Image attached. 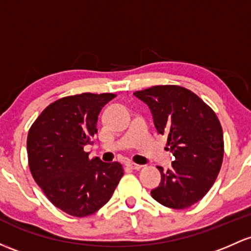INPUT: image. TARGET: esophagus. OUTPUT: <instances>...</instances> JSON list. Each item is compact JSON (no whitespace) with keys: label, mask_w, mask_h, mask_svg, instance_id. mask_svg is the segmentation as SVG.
<instances>
[{"label":"esophagus","mask_w":251,"mask_h":251,"mask_svg":"<svg viewBox=\"0 0 251 251\" xmlns=\"http://www.w3.org/2000/svg\"><path fill=\"white\" fill-rule=\"evenodd\" d=\"M126 166H127L128 168H131V170H139V168H142V165H137V163L131 162V161L126 162Z\"/></svg>","instance_id":"1"}]
</instances>
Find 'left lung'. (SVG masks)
<instances>
[{
    "label": "left lung",
    "instance_id": "obj_1",
    "mask_svg": "<svg viewBox=\"0 0 251 251\" xmlns=\"http://www.w3.org/2000/svg\"><path fill=\"white\" fill-rule=\"evenodd\" d=\"M133 95L149 107L157 132L167 136V149L176 157L170 170L157 167L161 183L151 190L152 199L173 209L191 207L209 191L221 168L220 121L209 105L181 86L157 85Z\"/></svg>",
    "mask_w": 251,
    "mask_h": 251
}]
</instances>
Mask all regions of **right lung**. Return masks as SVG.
<instances>
[{
	"label": "right lung",
	"instance_id": "obj_1",
	"mask_svg": "<svg viewBox=\"0 0 251 251\" xmlns=\"http://www.w3.org/2000/svg\"><path fill=\"white\" fill-rule=\"evenodd\" d=\"M114 94L67 96L49 104L27 136L33 179L55 207L77 218L97 212L110 200L124 171L119 162L90 160L84 147L97 133L100 112Z\"/></svg>",
	"mask_w": 251,
	"mask_h": 251
}]
</instances>
